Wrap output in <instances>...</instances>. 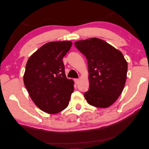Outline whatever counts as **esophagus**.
I'll use <instances>...</instances> for the list:
<instances>
[{"instance_id": "esophagus-1", "label": "esophagus", "mask_w": 149, "mask_h": 149, "mask_svg": "<svg viewBox=\"0 0 149 149\" xmlns=\"http://www.w3.org/2000/svg\"><path fill=\"white\" fill-rule=\"evenodd\" d=\"M74 80V82H75V83H76L77 84H79V79H75Z\"/></svg>"}]
</instances>
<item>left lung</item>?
<instances>
[{"label": "left lung", "mask_w": 149, "mask_h": 149, "mask_svg": "<svg viewBox=\"0 0 149 149\" xmlns=\"http://www.w3.org/2000/svg\"><path fill=\"white\" fill-rule=\"evenodd\" d=\"M88 60L90 88L84 97L90 105L107 108L123 91L127 63L120 51L97 38L74 42Z\"/></svg>", "instance_id": "obj_1"}]
</instances>
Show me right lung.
<instances>
[{"label":"right lung","instance_id":"obj_1","mask_svg":"<svg viewBox=\"0 0 149 149\" xmlns=\"http://www.w3.org/2000/svg\"><path fill=\"white\" fill-rule=\"evenodd\" d=\"M70 41L49 42L31 55L26 64L23 82L31 100L42 111L56 114L69 105L74 81L65 73L63 58Z\"/></svg>","mask_w":149,"mask_h":149}]
</instances>
